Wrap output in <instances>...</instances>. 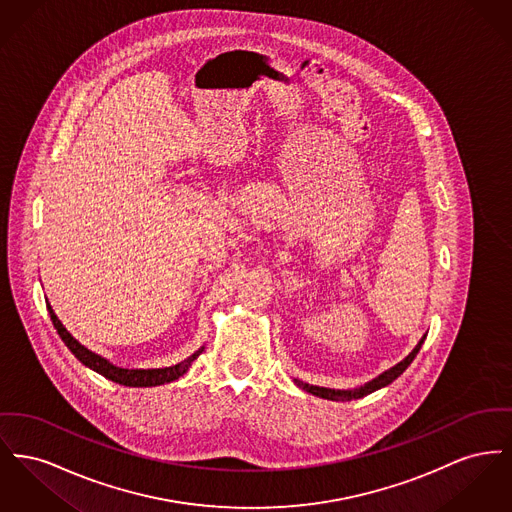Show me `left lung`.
I'll return each instance as SVG.
<instances>
[{"label": "left lung", "instance_id": "left-lung-1", "mask_svg": "<svg viewBox=\"0 0 512 512\" xmlns=\"http://www.w3.org/2000/svg\"><path fill=\"white\" fill-rule=\"evenodd\" d=\"M423 340H425V336L421 338L420 344L412 350V354L406 358V360L400 361V363H396L394 367H391L389 371H385L383 375H379L377 379H373L371 383H367V385H363L361 389H356V391H332V389H323V387H313V385H307V383H300V381H296L298 385H300L301 389H305L307 392H311V394H315V396H321V398H329V400H352V398H361V396H365V394H369V392L379 391L381 387H387V385H391L392 381L396 379V377H400L404 371H406V367L414 361V358L418 356V352H420L421 344H423Z\"/></svg>", "mask_w": 512, "mask_h": 512}]
</instances>
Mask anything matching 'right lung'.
<instances>
[{"label": "right lung", "instance_id": "obj_1", "mask_svg": "<svg viewBox=\"0 0 512 512\" xmlns=\"http://www.w3.org/2000/svg\"><path fill=\"white\" fill-rule=\"evenodd\" d=\"M46 307L50 311V319L54 323V329L60 334V338L65 342V346L73 352V356L81 361L83 365L91 367L92 371L100 373L102 377H106V379H110L114 383L125 385V387H156V385L172 383V381L180 379L181 375L189 369L191 361L197 360V356L203 352V348H201L191 358L181 361L178 365L164 367V369H123V367H116L110 361L100 358L98 354H94L91 350H87L83 344H79L69 332L65 331V327L61 325L60 319L56 317V313L50 307V303H46Z\"/></svg>", "mask_w": 512, "mask_h": 512}]
</instances>
